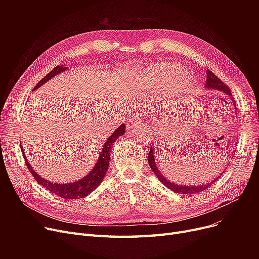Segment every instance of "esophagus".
<instances>
[{
	"label": "esophagus",
	"instance_id": "obj_1",
	"mask_svg": "<svg viewBox=\"0 0 259 259\" xmlns=\"http://www.w3.org/2000/svg\"><path fill=\"white\" fill-rule=\"evenodd\" d=\"M141 122H142V115H141V114H135L130 120L127 121L126 126H127L128 129H131V128H133L134 126L140 125Z\"/></svg>",
	"mask_w": 259,
	"mask_h": 259
}]
</instances>
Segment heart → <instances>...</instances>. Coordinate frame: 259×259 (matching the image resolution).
Masks as SVG:
<instances>
[{"mask_svg": "<svg viewBox=\"0 0 259 259\" xmlns=\"http://www.w3.org/2000/svg\"><path fill=\"white\" fill-rule=\"evenodd\" d=\"M167 80H169L168 93L174 94L189 87L191 75L188 71H181V66L176 63L154 64L145 71L144 84L146 87H152Z\"/></svg>", "mask_w": 259, "mask_h": 259, "instance_id": "obj_1", "label": "heart"}]
</instances>
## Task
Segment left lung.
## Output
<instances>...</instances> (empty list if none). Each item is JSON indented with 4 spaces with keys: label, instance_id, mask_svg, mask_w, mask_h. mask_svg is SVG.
<instances>
[{
    "label": "left lung",
    "instance_id": "obj_1",
    "mask_svg": "<svg viewBox=\"0 0 259 259\" xmlns=\"http://www.w3.org/2000/svg\"><path fill=\"white\" fill-rule=\"evenodd\" d=\"M206 87L207 88H210V89H215V90H221V91H224L226 93H228L230 97H232V94H231V90L230 88L224 83L223 80H221L220 77H217L212 71L208 70L207 71V84H206ZM148 161H149V166H150L151 170L154 172V174L157 176V179L160 181V183L162 185H165L166 187H168L170 190H172L173 192L175 193H181V194H195V193H199L201 191H203V190H206L207 188H209L214 182H216L217 180H219L221 178V175L219 178H216V180H214L213 182H210L209 184L207 185H202V186H196V187H185V186H179V185H175V184H172L171 182H169L166 178H164L160 174V172L158 171L156 165H155V160H154V156H153V148L151 147L150 148V152H149L148 154Z\"/></svg>",
    "mask_w": 259,
    "mask_h": 259
}]
</instances>
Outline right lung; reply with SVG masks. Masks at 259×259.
Listing matches in <instances>:
<instances>
[{"label": "right lung", "mask_w": 259, "mask_h": 259, "mask_svg": "<svg viewBox=\"0 0 259 259\" xmlns=\"http://www.w3.org/2000/svg\"><path fill=\"white\" fill-rule=\"evenodd\" d=\"M66 69H67V67H64V66L54 67L46 76H44V78H42L38 81L36 86L33 88V90L37 89L39 86H42L45 81H47L48 79L52 78L54 75L59 74L60 72L66 70ZM125 131H126V127L124 124H121L114 131V133L111 134V137L106 141V143L102 149V152L99 156V159L97 161V165L94 166L92 171L86 176V178L81 179L80 181L71 183V184H64V185L63 184H53L51 182H48V181L42 179L38 174L35 173V171H33L29 162L26 160V156L24 155V152H23L25 164H26L27 168H28L29 172L32 174L33 179L36 181V183H38L40 186H43L51 193L56 194L62 198L71 199V200L83 198V197L87 196L88 194H90L92 191H94V190L97 189L100 186V184L102 183L104 176L108 170L109 162H110L111 147H112L113 143L118 139V137H120V135L125 133Z\"/></svg>", "instance_id": "right-lung-1"}]
</instances>
